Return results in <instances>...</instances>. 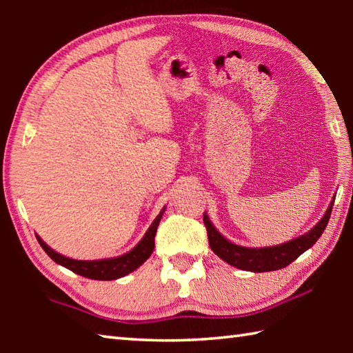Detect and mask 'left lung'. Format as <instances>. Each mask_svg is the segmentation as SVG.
<instances>
[{
    "mask_svg": "<svg viewBox=\"0 0 353 353\" xmlns=\"http://www.w3.org/2000/svg\"><path fill=\"white\" fill-rule=\"evenodd\" d=\"M333 202L334 201L330 202V205H328L325 214L321 218L319 223L316 224L312 230L307 232L305 235L297 236L288 243L271 248H244L225 240V238L214 229L212 221L208 219V216L204 213V224L207 229L208 244H210L212 250L219 256V259L229 263L230 266L238 268V270L250 272H268L282 270V268L288 266L299 255L305 252L307 249L312 248L313 244L319 240L322 232L325 230L328 219H330Z\"/></svg>",
    "mask_w": 353,
    "mask_h": 353,
    "instance_id": "8db88e82",
    "label": "left lung"
}]
</instances>
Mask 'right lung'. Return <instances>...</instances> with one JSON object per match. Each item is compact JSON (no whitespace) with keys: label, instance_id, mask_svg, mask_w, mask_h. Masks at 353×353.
I'll return each mask as SVG.
<instances>
[{"label":"right lung","instance_id":"right-lung-1","mask_svg":"<svg viewBox=\"0 0 353 353\" xmlns=\"http://www.w3.org/2000/svg\"><path fill=\"white\" fill-rule=\"evenodd\" d=\"M165 212V207L162 208V212L157 214V218L154 219V223L149 225L148 232L145 236L141 238V241L137 244V246L129 250L128 254L119 255V256H113V259H101V260H73L68 259V256L61 255L56 250H52L48 244L41 240L39 235L37 241L40 243V246L43 248L45 252L54 260L57 265H61L67 270L73 271L76 274H79L82 277L87 279H93V280H115L119 277H124L135 271L137 268L141 266L149 256H151L152 250H154V238H155V232H157V227L160 219H162V214Z\"/></svg>","mask_w":353,"mask_h":353}]
</instances>
